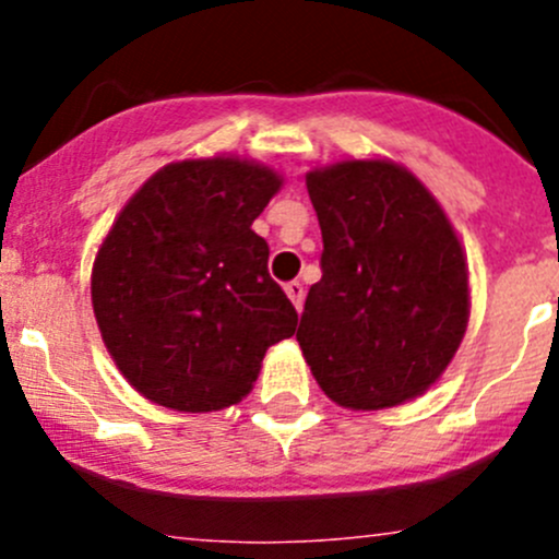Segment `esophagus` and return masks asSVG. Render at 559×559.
Returning <instances> with one entry per match:
<instances>
[{"mask_svg":"<svg viewBox=\"0 0 559 559\" xmlns=\"http://www.w3.org/2000/svg\"><path fill=\"white\" fill-rule=\"evenodd\" d=\"M286 297H289V300L295 302L297 311H300V308H302V297H306V289H302L300 281H289V284H286Z\"/></svg>","mask_w":559,"mask_h":559,"instance_id":"34e87169","label":"esophagus"}]
</instances>
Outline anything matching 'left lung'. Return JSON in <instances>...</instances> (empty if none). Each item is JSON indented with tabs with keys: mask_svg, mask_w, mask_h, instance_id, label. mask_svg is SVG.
Masks as SVG:
<instances>
[{
	"mask_svg": "<svg viewBox=\"0 0 559 559\" xmlns=\"http://www.w3.org/2000/svg\"><path fill=\"white\" fill-rule=\"evenodd\" d=\"M308 194L324 248L297 343L313 379L348 408L416 397L467 324V267L447 213L392 162L316 170Z\"/></svg>",
	"mask_w": 559,
	"mask_h": 559,
	"instance_id": "obj_1",
	"label": "left lung"
}]
</instances>
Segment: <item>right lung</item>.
I'll list each match as a JSON object with an SVG mask.
<instances>
[{
	"label": "right lung",
	"mask_w": 559,
	"mask_h": 559,
	"mask_svg": "<svg viewBox=\"0 0 559 559\" xmlns=\"http://www.w3.org/2000/svg\"><path fill=\"white\" fill-rule=\"evenodd\" d=\"M278 175L240 159L167 165L127 202L97 253L92 302L123 379L175 411L243 400L297 311L251 229Z\"/></svg>",
	"instance_id": "right-lung-1"
}]
</instances>
